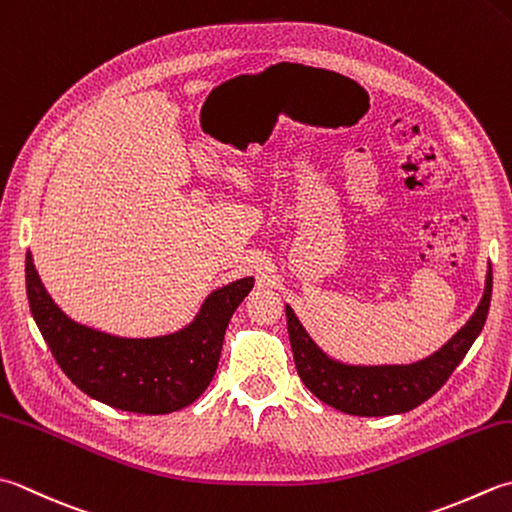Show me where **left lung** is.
I'll list each match as a JSON object with an SVG mask.
<instances>
[{
    "label": "left lung",
    "mask_w": 512,
    "mask_h": 512,
    "mask_svg": "<svg viewBox=\"0 0 512 512\" xmlns=\"http://www.w3.org/2000/svg\"><path fill=\"white\" fill-rule=\"evenodd\" d=\"M493 295V268H488L484 297L475 315L448 344L422 362L408 366H348L330 359L286 306V324L295 368L306 388L324 404L357 417L408 413L442 388L482 333Z\"/></svg>",
    "instance_id": "obj_1"
}]
</instances>
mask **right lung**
I'll return each mask as SVG.
<instances>
[{"instance_id": "1", "label": "right lung", "mask_w": 512, "mask_h": 512, "mask_svg": "<svg viewBox=\"0 0 512 512\" xmlns=\"http://www.w3.org/2000/svg\"><path fill=\"white\" fill-rule=\"evenodd\" d=\"M250 288L253 277H244L210 293L195 322L179 333L126 339L64 315L26 253L30 313L59 368L88 397L128 413H175L204 393L217 370L230 317Z\"/></svg>"}]
</instances>
